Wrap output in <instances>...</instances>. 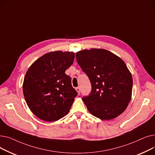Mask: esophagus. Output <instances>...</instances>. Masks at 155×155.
<instances>
[{"mask_svg": "<svg viewBox=\"0 0 155 155\" xmlns=\"http://www.w3.org/2000/svg\"><path fill=\"white\" fill-rule=\"evenodd\" d=\"M75 90H76V91L77 92L78 94L79 95V94H80V87H77V88H75Z\"/></svg>", "mask_w": 155, "mask_h": 155, "instance_id": "34e87169", "label": "esophagus"}]
</instances>
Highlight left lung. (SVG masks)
<instances>
[{
  "mask_svg": "<svg viewBox=\"0 0 155 155\" xmlns=\"http://www.w3.org/2000/svg\"><path fill=\"white\" fill-rule=\"evenodd\" d=\"M78 64L88 77L92 91L84 97L88 110L102 120L123 113L131 99L133 78L120 57L104 49L92 48L76 53Z\"/></svg>",
  "mask_w": 155,
  "mask_h": 155,
  "instance_id": "1",
  "label": "left lung"
}]
</instances>
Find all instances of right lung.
<instances>
[{
	"mask_svg": "<svg viewBox=\"0 0 155 155\" xmlns=\"http://www.w3.org/2000/svg\"><path fill=\"white\" fill-rule=\"evenodd\" d=\"M74 58L73 52H49L28 70L22 85L24 97L29 109L40 119L54 122L68 114L77 92L65 71Z\"/></svg>",
	"mask_w": 155,
	"mask_h": 155,
	"instance_id": "1",
	"label": "right lung"
}]
</instances>
